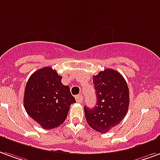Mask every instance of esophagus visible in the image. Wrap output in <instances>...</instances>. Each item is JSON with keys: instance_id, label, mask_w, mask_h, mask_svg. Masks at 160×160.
Instances as JSON below:
<instances>
[{"instance_id": "esophagus-1", "label": "esophagus", "mask_w": 160, "mask_h": 160, "mask_svg": "<svg viewBox=\"0 0 160 160\" xmlns=\"http://www.w3.org/2000/svg\"><path fill=\"white\" fill-rule=\"evenodd\" d=\"M75 98H76V101H77V102H82V100H83V98H82V94L77 95Z\"/></svg>"}]
</instances>
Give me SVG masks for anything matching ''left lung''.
Wrapping results in <instances>:
<instances>
[{
	"label": "left lung",
	"mask_w": 160,
	"mask_h": 160,
	"mask_svg": "<svg viewBox=\"0 0 160 160\" xmlns=\"http://www.w3.org/2000/svg\"><path fill=\"white\" fill-rule=\"evenodd\" d=\"M97 102L94 108L85 106L86 121L92 129L106 133L125 117L129 104V92L119 72L106 69L93 76Z\"/></svg>",
	"instance_id": "1"
}]
</instances>
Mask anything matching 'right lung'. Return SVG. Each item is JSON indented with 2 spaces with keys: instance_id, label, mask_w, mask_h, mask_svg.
<instances>
[{
  "instance_id": "add662e5",
  "label": "right lung",
  "mask_w": 160,
  "mask_h": 160,
  "mask_svg": "<svg viewBox=\"0 0 160 160\" xmlns=\"http://www.w3.org/2000/svg\"><path fill=\"white\" fill-rule=\"evenodd\" d=\"M61 79L55 70L43 67L34 72L25 86L24 109L43 129H53L64 123L70 106L76 102Z\"/></svg>"
}]
</instances>
